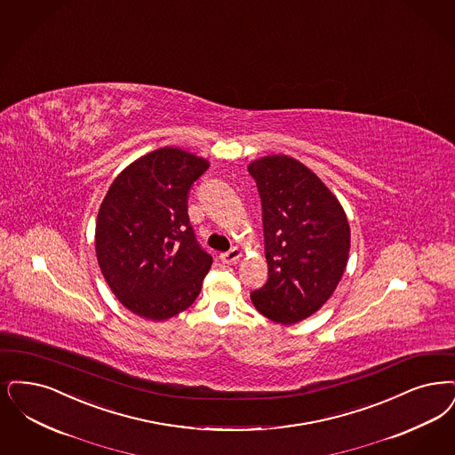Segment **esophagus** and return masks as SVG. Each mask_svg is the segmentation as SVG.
<instances>
[{"label":"esophagus","instance_id":"esophagus-1","mask_svg":"<svg viewBox=\"0 0 455 455\" xmlns=\"http://www.w3.org/2000/svg\"><path fill=\"white\" fill-rule=\"evenodd\" d=\"M240 255H242V252H240L236 247H234V249H230L228 252L220 254V260H221L223 264H234V262H236V260L240 259Z\"/></svg>","mask_w":455,"mask_h":455}]
</instances>
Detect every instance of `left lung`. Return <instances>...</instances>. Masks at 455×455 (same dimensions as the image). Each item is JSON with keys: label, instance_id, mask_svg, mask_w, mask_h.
Wrapping results in <instances>:
<instances>
[{"label": "left lung", "instance_id": "left-lung-1", "mask_svg": "<svg viewBox=\"0 0 455 455\" xmlns=\"http://www.w3.org/2000/svg\"><path fill=\"white\" fill-rule=\"evenodd\" d=\"M262 203L269 279L251 292L259 313L298 323L327 303L346 271L350 228L346 212L322 180L288 156L249 164Z\"/></svg>", "mask_w": 455, "mask_h": 455}]
</instances>
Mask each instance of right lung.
Wrapping results in <instances>:
<instances>
[{"instance_id":"obj_1","label":"right lung","mask_w":455,"mask_h":455,"mask_svg":"<svg viewBox=\"0 0 455 455\" xmlns=\"http://www.w3.org/2000/svg\"><path fill=\"white\" fill-rule=\"evenodd\" d=\"M210 163L163 147L111 182L96 220V257L113 294L132 313L161 322L198 298L212 255L188 217V193Z\"/></svg>"}]
</instances>
